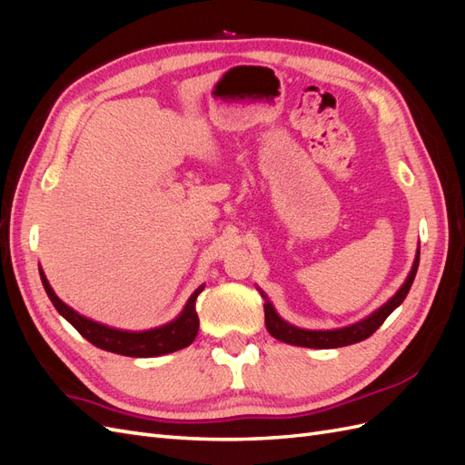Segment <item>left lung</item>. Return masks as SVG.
<instances>
[{"label":"left lung","instance_id":"1","mask_svg":"<svg viewBox=\"0 0 465 465\" xmlns=\"http://www.w3.org/2000/svg\"><path fill=\"white\" fill-rule=\"evenodd\" d=\"M419 254H420V248H417V254H415L410 275H407V279L403 281V285L398 289V292L393 294V297L388 302H384L382 306L378 308V311H374L367 318H362L361 322H355V323H351V326L337 328V330H304V328L292 326V323H289L287 320H283L277 314L275 306L272 304L270 299H267V294L262 289L256 287L258 292L262 294V299L265 301L263 302L265 328L279 341L289 343V345L308 347V349H335V347L353 345V343L367 340V337H371L380 326H382L384 320L393 311H396V308L407 297V292H410V289L413 285L417 267H419Z\"/></svg>","mask_w":465,"mask_h":465}]
</instances>
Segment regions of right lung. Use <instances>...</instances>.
<instances>
[{"instance_id":"1","label":"right lung","mask_w":465,"mask_h":465,"mask_svg":"<svg viewBox=\"0 0 465 465\" xmlns=\"http://www.w3.org/2000/svg\"><path fill=\"white\" fill-rule=\"evenodd\" d=\"M38 272H40L42 285H45V291L48 294V299L52 301V304L55 306V311L72 323V326L85 337L87 341H91L98 349L110 351V353H116V355L137 357V359L161 357V355L174 353L178 349L188 347L195 340V335H198L200 318H198V312H195V299H198V294L203 291L205 285L198 287L192 292L186 306L182 308V312L173 322H168L159 328L145 330V331H128V330H116V328L104 326L101 322H94L87 316L79 314L54 292L40 265H38Z\"/></svg>"}]
</instances>
